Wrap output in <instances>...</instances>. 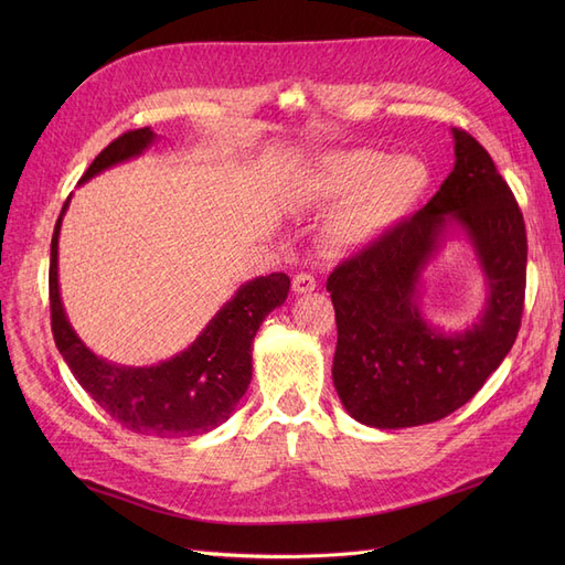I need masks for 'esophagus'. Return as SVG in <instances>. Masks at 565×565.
<instances>
[{
	"label": "esophagus",
	"mask_w": 565,
	"mask_h": 565,
	"mask_svg": "<svg viewBox=\"0 0 565 565\" xmlns=\"http://www.w3.org/2000/svg\"><path fill=\"white\" fill-rule=\"evenodd\" d=\"M318 285H316V278L313 276H309V273H299V276L295 278V282H292V289L297 295H309V292H313Z\"/></svg>",
	"instance_id": "obj_1"
}]
</instances>
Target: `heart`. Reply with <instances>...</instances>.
Listing matches in <instances>:
<instances>
[{
    "label": "heart",
    "mask_w": 565,
    "mask_h": 565,
    "mask_svg": "<svg viewBox=\"0 0 565 565\" xmlns=\"http://www.w3.org/2000/svg\"><path fill=\"white\" fill-rule=\"evenodd\" d=\"M429 172L413 156H384L374 148L330 150L303 181V200L344 204L330 224V243L339 249L361 247L403 221L422 200Z\"/></svg>",
    "instance_id": "b5f03b06"
}]
</instances>
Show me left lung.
I'll return each instance as SVG.
<instances>
[{
	"label": "left lung",
	"instance_id": "obj_1",
	"mask_svg": "<svg viewBox=\"0 0 565 565\" xmlns=\"http://www.w3.org/2000/svg\"><path fill=\"white\" fill-rule=\"evenodd\" d=\"M455 167L440 191L328 280L337 316L332 382L372 429L431 424L471 401L521 328L525 224L507 181L471 134L452 129ZM467 242L487 280L482 313L446 333L420 313L423 276L448 242Z\"/></svg>",
	"mask_w": 565,
	"mask_h": 565
}]
</instances>
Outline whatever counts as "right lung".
<instances>
[{
  "instance_id": "right-lung-1",
  "label": "right lung",
  "mask_w": 565,
  "mask_h": 565,
  "mask_svg": "<svg viewBox=\"0 0 565 565\" xmlns=\"http://www.w3.org/2000/svg\"><path fill=\"white\" fill-rule=\"evenodd\" d=\"M158 141L150 127L134 129L104 148L89 164L79 183L98 177L106 169L143 156ZM71 198L65 200L51 237L49 301L51 330L63 361L79 386L106 413L136 434L181 438L207 434L224 424L252 382V344L266 316L285 303L289 278L270 273L247 280L204 324L195 341L181 353L158 365H119L96 355L77 337L67 320L58 285V235Z\"/></svg>"
}]
</instances>
